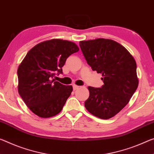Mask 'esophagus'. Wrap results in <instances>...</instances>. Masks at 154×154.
Segmentation results:
<instances>
[{
	"instance_id": "esophagus-1",
	"label": "esophagus",
	"mask_w": 154,
	"mask_h": 154,
	"mask_svg": "<svg viewBox=\"0 0 154 154\" xmlns=\"http://www.w3.org/2000/svg\"><path fill=\"white\" fill-rule=\"evenodd\" d=\"M72 87H73V90H77L79 88V86H77V85H73Z\"/></svg>"
}]
</instances>
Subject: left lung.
<instances>
[{
    "mask_svg": "<svg viewBox=\"0 0 154 154\" xmlns=\"http://www.w3.org/2000/svg\"><path fill=\"white\" fill-rule=\"evenodd\" d=\"M87 63L101 73V88L88 86L90 96L85 107L90 113L102 119L118 114L137 89L136 61L130 52L112 40L98 38L79 42Z\"/></svg>",
    "mask_w": 154,
    "mask_h": 154,
    "instance_id": "obj_1",
    "label": "left lung"
}]
</instances>
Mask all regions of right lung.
<instances>
[{
    "label": "right lung",
    "mask_w": 154,
    "mask_h": 154,
    "mask_svg": "<svg viewBox=\"0 0 154 154\" xmlns=\"http://www.w3.org/2000/svg\"><path fill=\"white\" fill-rule=\"evenodd\" d=\"M78 51L74 42L53 39L35 45L19 65V94L37 116L49 118L62 111L72 86L55 82L53 77L62 73L66 60Z\"/></svg>",
    "instance_id": "1"
}]
</instances>
